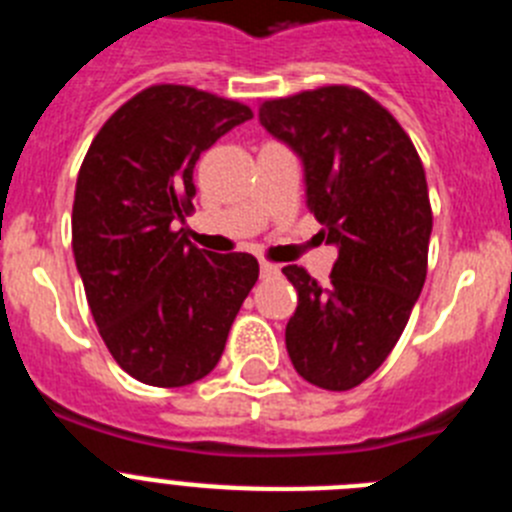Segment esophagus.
<instances>
[{"mask_svg": "<svg viewBox=\"0 0 512 512\" xmlns=\"http://www.w3.org/2000/svg\"><path fill=\"white\" fill-rule=\"evenodd\" d=\"M261 277H274V274H279V266L277 264H269V261H261Z\"/></svg>", "mask_w": 512, "mask_h": 512, "instance_id": "34e87169", "label": "esophagus"}]
</instances>
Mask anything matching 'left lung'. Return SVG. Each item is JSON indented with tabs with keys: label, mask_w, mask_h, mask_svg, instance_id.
Returning a JSON list of instances; mask_svg holds the SVG:
<instances>
[{
	"label": "left lung",
	"mask_w": 512,
	"mask_h": 512,
	"mask_svg": "<svg viewBox=\"0 0 512 512\" xmlns=\"http://www.w3.org/2000/svg\"><path fill=\"white\" fill-rule=\"evenodd\" d=\"M259 122L302 161L307 207L338 261L323 287L300 266L284 341L297 374L343 392L390 356L420 297L433 215L413 140L361 89L323 87L261 104Z\"/></svg>",
	"instance_id": "obj_1"
}]
</instances>
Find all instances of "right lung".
Instances as JSON below:
<instances>
[{"instance_id": "add662e5", "label": "right lung", "mask_w": 512, "mask_h": 512, "mask_svg": "<svg viewBox=\"0 0 512 512\" xmlns=\"http://www.w3.org/2000/svg\"><path fill=\"white\" fill-rule=\"evenodd\" d=\"M251 117L233 99L161 84L122 104L81 164L76 269L99 336L138 382L184 387L207 377L259 279L251 253L215 256L174 230L192 210L202 153Z\"/></svg>"}]
</instances>
